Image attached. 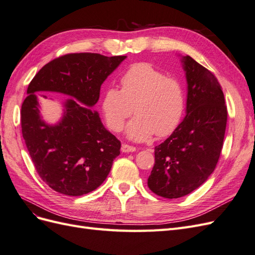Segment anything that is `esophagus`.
<instances>
[{"instance_id":"1","label":"esophagus","mask_w":255,"mask_h":255,"mask_svg":"<svg viewBox=\"0 0 255 255\" xmlns=\"http://www.w3.org/2000/svg\"><path fill=\"white\" fill-rule=\"evenodd\" d=\"M121 151L125 152V153H129V152H135L136 151V148L133 145H128L127 143H123L121 145Z\"/></svg>"}]
</instances>
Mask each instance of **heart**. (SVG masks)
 <instances>
[{"label": "heart", "instance_id": "heart-1", "mask_svg": "<svg viewBox=\"0 0 255 255\" xmlns=\"http://www.w3.org/2000/svg\"><path fill=\"white\" fill-rule=\"evenodd\" d=\"M121 90L110 87L104 91L101 110L109 128L134 141L148 140L154 134L166 137L180 126L185 113V91L182 83L150 64L133 65L122 75ZM134 109H133L132 107Z\"/></svg>", "mask_w": 255, "mask_h": 255}]
</instances>
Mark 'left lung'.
Segmentation results:
<instances>
[{
	"label": "left lung",
	"instance_id": "obj_1",
	"mask_svg": "<svg viewBox=\"0 0 255 255\" xmlns=\"http://www.w3.org/2000/svg\"><path fill=\"white\" fill-rule=\"evenodd\" d=\"M186 116L167 139L155 146L149 188L167 199L186 196L208 179L222 149L228 112L216 76L186 55Z\"/></svg>",
	"mask_w": 255,
	"mask_h": 255
}]
</instances>
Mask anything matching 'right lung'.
Listing matches in <instances>:
<instances>
[{
	"instance_id": "add662e5",
	"label": "right lung",
	"mask_w": 255,
	"mask_h": 255,
	"mask_svg": "<svg viewBox=\"0 0 255 255\" xmlns=\"http://www.w3.org/2000/svg\"><path fill=\"white\" fill-rule=\"evenodd\" d=\"M127 56L73 53L43 66L27 88L21 107V128L36 170L49 186L66 196H83L97 189L109 175L121 143L107 130L99 113L101 85ZM40 92L71 96L63 104L56 125L40 115Z\"/></svg>"
}]
</instances>
